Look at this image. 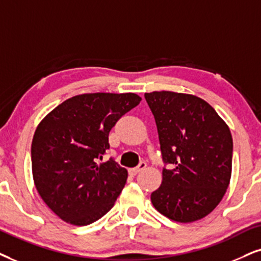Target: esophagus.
I'll list each match as a JSON object with an SVG mask.
<instances>
[{"mask_svg": "<svg viewBox=\"0 0 261 261\" xmlns=\"http://www.w3.org/2000/svg\"><path fill=\"white\" fill-rule=\"evenodd\" d=\"M146 167H147V164L143 161V163H141L137 167H134V169L128 170V173H130L131 176H135V174H137L138 172H141V171L146 169Z\"/></svg>", "mask_w": 261, "mask_h": 261, "instance_id": "1", "label": "esophagus"}]
</instances>
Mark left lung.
<instances>
[{
  "instance_id": "8db88e82",
  "label": "left lung",
  "mask_w": 261,
  "mask_h": 261,
  "mask_svg": "<svg viewBox=\"0 0 261 261\" xmlns=\"http://www.w3.org/2000/svg\"><path fill=\"white\" fill-rule=\"evenodd\" d=\"M155 118L165 164L163 182L150 200L155 210L179 223L202 219L218 206L230 184L232 136L202 98L173 91L144 94Z\"/></svg>"
}]
</instances>
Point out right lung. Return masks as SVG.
<instances>
[{
    "label": "right lung",
    "instance_id": "obj_1",
    "mask_svg": "<svg viewBox=\"0 0 261 261\" xmlns=\"http://www.w3.org/2000/svg\"><path fill=\"white\" fill-rule=\"evenodd\" d=\"M141 100L134 92L77 95L38 124L31 144L34 183L64 222L89 225L113 207L127 171L112 159L100 165L96 161L110 149L111 128Z\"/></svg>",
    "mask_w": 261,
    "mask_h": 261
}]
</instances>
